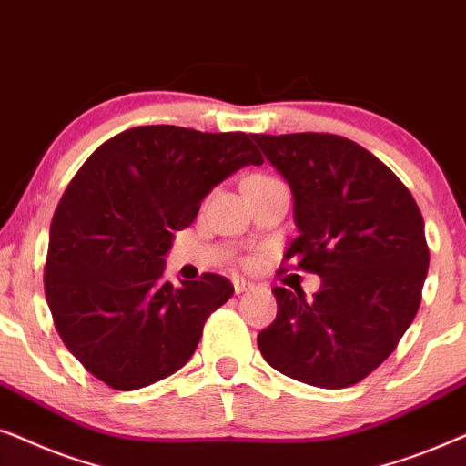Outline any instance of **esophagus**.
<instances>
[{
    "instance_id": "34e87169",
    "label": "esophagus",
    "mask_w": 466,
    "mask_h": 466,
    "mask_svg": "<svg viewBox=\"0 0 466 466\" xmlns=\"http://www.w3.org/2000/svg\"><path fill=\"white\" fill-rule=\"evenodd\" d=\"M232 285H234V291H237V294H243V291L253 288V283L247 281V279H243V277H234Z\"/></svg>"
}]
</instances>
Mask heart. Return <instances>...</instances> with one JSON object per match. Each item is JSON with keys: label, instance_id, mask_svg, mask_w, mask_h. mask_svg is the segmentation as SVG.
<instances>
[{"label": "heart", "instance_id": "b5f03b06", "mask_svg": "<svg viewBox=\"0 0 466 466\" xmlns=\"http://www.w3.org/2000/svg\"><path fill=\"white\" fill-rule=\"evenodd\" d=\"M253 178H264V177H253Z\"/></svg>", "mask_w": 466, "mask_h": 466}]
</instances>
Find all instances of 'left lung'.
<instances>
[{
  "instance_id": "8db88e82",
  "label": "left lung",
  "mask_w": 466,
  "mask_h": 466,
  "mask_svg": "<svg viewBox=\"0 0 466 466\" xmlns=\"http://www.w3.org/2000/svg\"><path fill=\"white\" fill-rule=\"evenodd\" d=\"M294 196L298 237L285 259L321 288H275L277 318L258 334L266 362L318 388L362 381L396 350L428 272L424 219L375 155L334 134H253Z\"/></svg>"
}]
</instances>
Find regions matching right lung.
<instances>
[{"label": "right lung", "instance_id": "obj_1", "mask_svg": "<svg viewBox=\"0 0 466 466\" xmlns=\"http://www.w3.org/2000/svg\"><path fill=\"white\" fill-rule=\"evenodd\" d=\"M251 164L264 159L243 132L140 126L104 142L67 185L45 291L61 340L99 381L138 390L194 356L234 288L213 272L175 288L166 256L213 187Z\"/></svg>", "mask_w": 466, "mask_h": 466}]
</instances>
